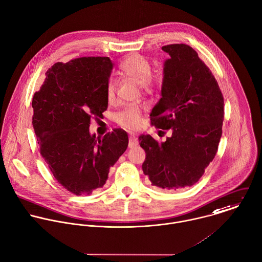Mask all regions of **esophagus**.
<instances>
[{"instance_id":"34e87169","label":"esophagus","mask_w":262,"mask_h":262,"mask_svg":"<svg viewBox=\"0 0 262 262\" xmlns=\"http://www.w3.org/2000/svg\"><path fill=\"white\" fill-rule=\"evenodd\" d=\"M138 140L135 136H132L129 137V140H128V148H134L136 146H138Z\"/></svg>"}]
</instances>
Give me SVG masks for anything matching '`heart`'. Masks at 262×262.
I'll return each mask as SVG.
<instances>
[{
	"instance_id": "obj_1",
	"label": "heart",
	"mask_w": 262,
	"mask_h": 262,
	"mask_svg": "<svg viewBox=\"0 0 262 262\" xmlns=\"http://www.w3.org/2000/svg\"><path fill=\"white\" fill-rule=\"evenodd\" d=\"M120 71L136 83L148 90L152 83L151 65L150 62L142 55L133 54L126 57L120 64ZM116 83L111 78L107 82L106 97L108 102L112 103L115 100ZM143 111L140 106H129L118 112L115 116V121L121 127L127 130H136L141 127Z\"/></svg>"
}]
</instances>
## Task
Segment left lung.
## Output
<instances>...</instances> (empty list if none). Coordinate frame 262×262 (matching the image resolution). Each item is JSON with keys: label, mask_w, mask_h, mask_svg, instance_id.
Masks as SVG:
<instances>
[{"label": "left lung", "mask_w": 262, "mask_h": 262, "mask_svg": "<svg viewBox=\"0 0 262 262\" xmlns=\"http://www.w3.org/2000/svg\"><path fill=\"white\" fill-rule=\"evenodd\" d=\"M170 57L163 64L161 98L151 111L152 123L171 129L158 143L139 137L146 152L142 165L152 185L176 191L195 185L213 160L223 134L224 97L210 69L188 45L162 47Z\"/></svg>", "instance_id": "8db88e82"}]
</instances>
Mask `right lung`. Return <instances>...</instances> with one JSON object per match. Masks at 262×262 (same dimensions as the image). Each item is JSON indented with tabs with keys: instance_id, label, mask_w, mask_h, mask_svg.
Masks as SVG:
<instances>
[{
	"instance_id": "right-lung-1",
	"label": "right lung",
	"mask_w": 262,
	"mask_h": 262,
	"mask_svg": "<svg viewBox=\"0 0 262 262\" xmlns=\"http://www.w3.org/2000/svg\"><path fill=\"white\" fill-rule=\"evenodd\" d=\"M112 69L109 57L57 62L32 98V125L40 155L57 182L75 195L101 189L128 145L122 129L101 139L89 128L91 119L107 110L106 86Z\"/></svg>"
}]
</instances>
